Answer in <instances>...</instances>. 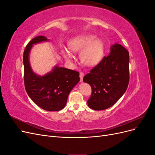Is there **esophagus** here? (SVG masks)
<instances>
[{"instance_id":"esophagus-1","label":"esophagus","mask_w":155,"mask_h":155,"mask_svg":"<svg viewBox=\"0 0 155 155\" xmlns=\"http://www.w3.org/2000/svg\"><path fill=\"white\" fill-rule=\"evenodd\" d=\"M84 77V73L83 72H80L79 73V78H80V82L83 81V78Z\"/></svg>"}]
</instances>
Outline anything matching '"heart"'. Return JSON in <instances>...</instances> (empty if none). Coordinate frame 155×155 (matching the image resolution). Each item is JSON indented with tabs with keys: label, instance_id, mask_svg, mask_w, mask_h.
I'll return each mask as SVG.
<instances>
[{
	"label": "heart",
	"instance_id": "obj_1",
	"mask_svg": "<svg viewBox=\"0 0 155 155\" xmlns=\"http://www.w3.org/2000/svg\"><path fill=\"white\" fill-rule=\"evenodd\" d=\"M68 48L73 53L81 51L80 60L87 67H94L99 64L104 54L105 45L100 39H96L94 35L77 36L68 42ZM64 56L68 60H72V55L67 50H63Z\"/></svg>",
	"mask_w": 155,
	"mask_h": 155
}]
</instances>
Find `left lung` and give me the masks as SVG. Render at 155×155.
Listing matches in <instances>:
<instances>
[{
    "label": "left lung",
    "instance_id": "8db88e82",
    "mask_svg": "<svg viewBox=\"0 0 155 155\" xmlns=\"http://www.w3.org/2000/svg\"><path fill=\"white\" fill-rule=\"evenodd\" d=\"M83 81L92 88V95L87 101L91 109L102 110L114 105L128 87V51L118 43L112 45L109 55L92 68Z\"/></svg>",
    "mask_w": 155,
    "mask_h": 155
}]
</instances>
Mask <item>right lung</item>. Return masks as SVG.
Returning <instances> with one entry per match:
<instances>
[{
  "label": "right lung",
  "instance_id": "add662e5",
  "mask_svg": "<svg viewBox=\"0 0 155 155\" xmlns=\"http://www.w3.org/2000/svg\"><path fill=\"white\" fill-rule=\"evenodd\" d=\"M49 41L45 36H37L27 45L23 55L24 81L28 95L37 105L48 111H58L66 105L69 93L79 81V73L58 65L44 76L34 72L30 63L32 46Z\"/></svg>",
  "mask_w": 155,
  "mask_h": 155
}]
</instances>
